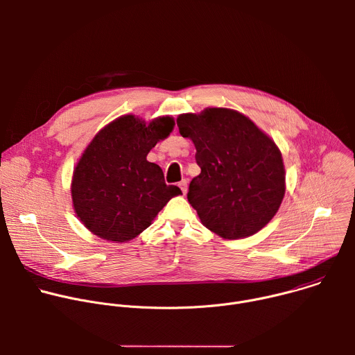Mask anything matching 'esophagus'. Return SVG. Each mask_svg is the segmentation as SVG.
Masks as SVG:
<instances>
[{
    "label": "esophagus",
    "instance_id": "obj_1",
    "mask_svg": "<svg viewBox=\"0 0 355 355\" xmlns=\"http://www.w3.org/2000/svg\"><path fill=\"white\" fill-rule=\"evenodd\" d=\"M178 187L181 188L182 193L185 195V193H187V191H188V180H182V181L178 184Z\"/></svg>",
    "mask_w": 355,
    "mask_h": 355
}]
</instances>
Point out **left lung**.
Listing matches in <instances>:
<instances>
[{
  "label": "left lung",
  "instance_id": "left-lung-1",
  "mask_svg": "<svg viewBox=\"0 0 355 355\" xmlns=\"http://www.w3.org/2000/svg\"><path fill=\"white\" fill-rule=\"evenodd\" d=\"M182 137L193 141L200 174L188 202L202 225L229 240L261 230L285 195V168L274 140L245 115L207 108L177 118Z\"/></svg>",
  "mask_w": 355,
  "mask_h": 355
}]
</instances>
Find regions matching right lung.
<instances>
[{
    "label": "right lung",
    "mask_w": 355,
    "mask_h": 355,
    "mask_svg": "<svg viewBox=\"0 0 355 355\" xmlns=\"http://www.w3.org/2000/svg\"><path fill=\"white\" fill-rule=\"evenodd\" d=\"M171 116L146 123L123 115L101 129L80 157L71 181L73 207L95 236L125 243L155 220L181 189L164 182L148 151L174 129Z\"/></svg>",
    "instance_id": "right-lung-1"
}]
</instances>
